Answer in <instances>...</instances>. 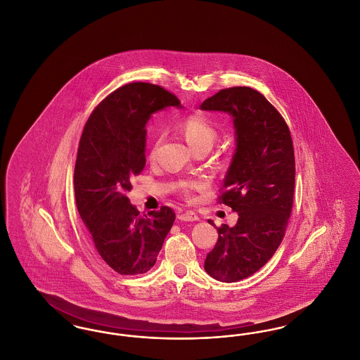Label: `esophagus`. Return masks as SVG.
I'll return each instance as SVG.
<instances>
[{"mask_svg": "<svg viewBox=\"0 0 360 360\" xmlns=\"http://www.w3.org/2000/svg\"><path fill=\"white\" fill-rule=\"evenodd\" d=\"M178 219H179L181 221H197V220H198V216H197L194 212H191V210H186V212H184V213H179V214H178Z\"/></svg>", "mask_w": 360, "mask_h": 360, "instance_id": "obj_1", "label": "esophagus"}]
</instances>
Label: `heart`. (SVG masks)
I'll list each match as a JSON object with an SVG mask.
<instances>
[{
	"label": "heart",
	"instance_id": "obj_1",
	"mask_svg": "<svg viewBox=\"0 0 360 360\" xmlns=\"http://www.w3.org/2000/svg\"><path fill=\"white\" fill-rule=\"evenodd\" d=\"M181 132L184 134V136L186 137L188 144L194 148V150H200L202 147H207L210 148L213 146V143L217 139V128L214 125V122L207 119L204 115H190L186 116L184 120L181 121L179 124ZM159 143V137H155L154 144L151 147V158L155 156V150L156 146ZM195 186L194 182L191 181H186L181 184V191L188 195L191 188Z\"/></svg>",
	"mask_w": 360,
	"mask_h": 360
}]
</instances>
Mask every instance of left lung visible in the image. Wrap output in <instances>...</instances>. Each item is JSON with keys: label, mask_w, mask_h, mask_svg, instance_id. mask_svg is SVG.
Returning <instances> with one entry per match:
<instances>
[{"label": "left lung", "mask_w": 360, "mask_h": 360, "mask_svg": "<svg viewBox=\"0 0 360 360\" xmlns=\"http://www.w3.org/2000/svg\"><path fill=\"white\" fill-rule=\"evenodd\" d=\"M201 109L228 112L236 128V153L217 200L239 219L217 228L205 270L217 281L238 282L260 270L285 236L295 182L290 129L274 105L247 86L220 90Z\"/></svg>", "instance_id": "8db88e82"}]
</instances>
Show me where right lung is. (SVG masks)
Returning a JSON list of instances; mask_svg holds the SVG:
<instances>
[{"mask_svg":"<svg viewBox=\"0 0 360 360\" xmlns=\"http://www.w3.org/2000/svg\"><path fill=\"white\" fill-rule=\"evenodd\" d=\"M179 105L162 86L132 82L106 96L86 121L74 170L75 202L94 250L119 274L151 270L175 221L172 207L140 213L125 193L146 166V122Z\"/></svg>","mask_w":360,"mask_h":360,"instance_id":"1","label":"right lung"}]
</instances>
